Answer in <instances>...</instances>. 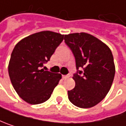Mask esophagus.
Returning a JSON list of instances; mask_svg holds the SVG:
<instances>
[{
  "mask_svg": "<svg viewBox=\"0 0 126 126\" xmlns=\"http://www.w3.org/2000/svg\"><path fill=\"white\" fill-rule=\"evenodd\" d=\"M70 76V74H68V75H64V76H62V78H63L64 79H65L69 78Z\"/></svg>",
  "mask_w": 126,
  "mask_h": 126,
  "instance_id": "1",
  "label": "esophagus"
}]
</instances>
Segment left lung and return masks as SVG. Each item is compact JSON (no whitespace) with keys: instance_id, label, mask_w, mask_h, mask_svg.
<instances>
[{"instance_id":"left-lung-1","label":"left lung","mask_w":126,"mask_h":126,"mask_svg":"<svg viewBox=\"0 0 126 126\" xmlns=\"http://www.w3.org/2000/svg\"><path fill=\"white\" fill-rule=\"evenodd\" d=\"M64 42L72 50L76 73L74 89L68 91L70 101L79 108H90L109 93L115 74L114 58L109 47L87 33L64 35Z\"/></svg>"}]
</instances>
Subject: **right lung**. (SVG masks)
Listing matches in <instances>:
<instances>
[{"label": "right lung", "instance_id": "add662e5", "mask_svg": "<svg viewBox=\"0 0 126 126\" xmlns=\"http://www.w3.org/2000/svg\"><path fill=\"white\" fill-rule=\"evenodd\" d=\"M64 39V35L45 31L20 40L13 49L9 75L19 96L30 104L47 100L62 75L44 70L42 67Z\"/></svg>", "mask_w": 126, "mask_h": 126}]
</instances>
